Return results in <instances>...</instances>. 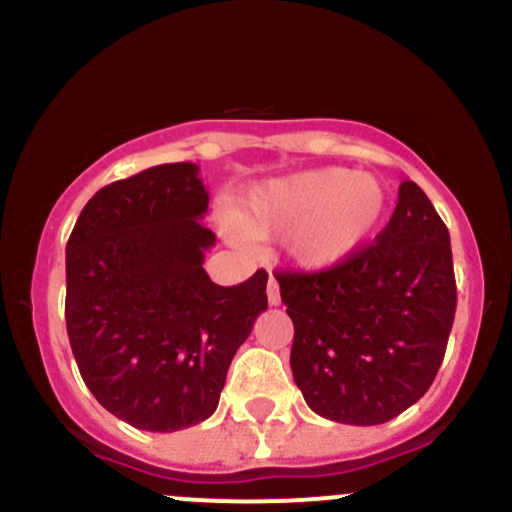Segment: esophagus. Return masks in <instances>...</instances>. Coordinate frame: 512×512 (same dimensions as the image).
<instances>
[{
	"label": "esophagus",
	"instance_id": "34e87169",
	"mask_svg": "<svg viewBox=\"0 0 512 512\" xmlns=\"http://www.w3.org/2000/svg\"><path fill=\"white\" fill-rule=\"evenodd\" d=\"M267 302L272 304V307H277V304L282 302V297H280V285H277V280L275 277L270 275V280H267Z\"/></svg>",
	"mask_w": 512,
	"mask_h": 512
}]
</instances>
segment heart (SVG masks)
Returning <instances> with one entry per match:
<instances>
[{
	"label": "heart",
	"mask_w": 512,
	"mask_h": 512,
	"mask_svg": "<svg viewBox=\"0 0 512 512\" xmlns=\"http://www.w3.org/2000/svg\"><path fill=\"white\" fill-rule=\"evenodd\" d=\"M389 193L374 175L349 168H317L272 178L247 190L232 213L230 232L275 237L302 270H329L359 255L384 225Z\"/></svg>",
	"instance_id": "1"
}]
</instances>
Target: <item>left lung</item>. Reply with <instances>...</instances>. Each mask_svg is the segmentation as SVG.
<instances>
[{"label":"left lung","instance_id":"8db88e82","mask_svg":"<svg viewBox=\"0 0 512 512\" xmlns=\"http://www.w3.org/2000/svg\"><path fill=\"white\" fill-rule=\"evenodd\" d=\"M275 277L294 324V384L314 414L376 426L426 394L453 327L456 277L448 227L414 180L352 260Z\"/></svg>","mask_w":512,"mask_h":512}]
</instances>
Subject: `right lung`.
Masks as SVG:
<instances>
[{
    "label": "right lung",
    "mask_w": 512,
    "mask_h": 512,
    "mask_svg": "<svg viewBox=\"0 0 512 512\" xmlns=\"http://www.w3.org/2000/svg\"><path fill=\"white\" fill-rule=\"evenodd\" d=\"M195 163L101 188L66 242V332L98 404L141 431L195 426L267 309V272L235 287L203 270L215 235Z\"/></svg>",
    "instance_id": "add662e5"
}]
</instances>
